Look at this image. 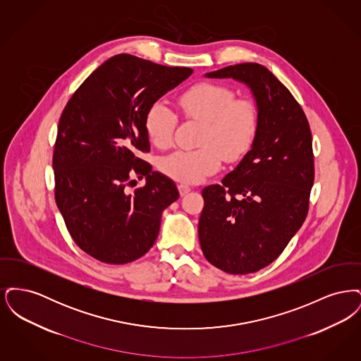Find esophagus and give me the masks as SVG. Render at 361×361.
Masks as SVG:
<instances>
[{"label": "esophagus", "instance_id": "esophagus-1", "mask_svg": "<svg viewBox=\"0 0 361 361\" xmlns=\"http://www.w3.org/2000/svg\"><path fill=\"white\" fill-rule=\"evenodd\" d=\"M178 190H180V195H181V196H185L187 193L190 192V187L185 185V184H180V185H178Z\"/></svg>", "mask_w": 361, "mask_h": 361}]
</instances>
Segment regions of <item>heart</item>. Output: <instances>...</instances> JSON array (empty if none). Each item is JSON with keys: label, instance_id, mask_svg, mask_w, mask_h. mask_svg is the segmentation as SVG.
<instances>
[{"label": "heart", "instance_id": "heart-1", "mask_svg": "<svg viewBox=\"0 0 361 361\" xmlns=\"http://www.w3.org/2000/svg\"><path fill=\"white\" fill-rule=\"evenodd\" d=\"M184 116L202 121L199 149L176 150L161 159L159 168L173 180L197 184L219 171L222 155L235 161L243 154L257 130V109L250 100H235L228 86L203 82L193 86L180 97ZM176 116L161 102L147 111L145 127L152 143L159 149L172 142Z\"/></svg>", "mask_w": 361, "mask_h": 361}]
</instances>
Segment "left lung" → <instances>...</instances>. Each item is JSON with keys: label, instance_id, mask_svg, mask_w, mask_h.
<instances>
[{"label": "left lung", "instance_id": "left-lung-1", "mask_svg": "<svg viewBox=\"0 0 361 361\" xmlns=\"http://www.w3.org/2000/svg\"><path fill=\"white\" fill-rule=\"evenodd\" d=\"M247 86L257 109L250 150L222 185L202 190L199 240L208 262L231 275L257 272L280 256L309 211L314 155L309 121L291 92L258 63L204 74Z\"/></svg>", "mask_w": 361, "mask_h": 361}]
</instances>
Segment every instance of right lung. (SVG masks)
I'll use <instances>...</instances> for the list:
<instances>
[{"label":"right lung","mask_w":361,"mask_h":361,"mask_svg":"<svg viewBox=\"0 0 361 361\" xmlns=\"http://www.w3.org/2000/svg\"><path fill=\"white\" fill-rule=\"evenodd\" d=\"M193 70L119 54L94 70L65 106L54 149L55 200L71 238L105 264L145 256L162 212L180 196L174 181L137 158L149 152V108ZM147 177L134 194L130 177ZM135 181V180H134Z\"/></svg>","instance_id":"obj_1"}]
</instances>
